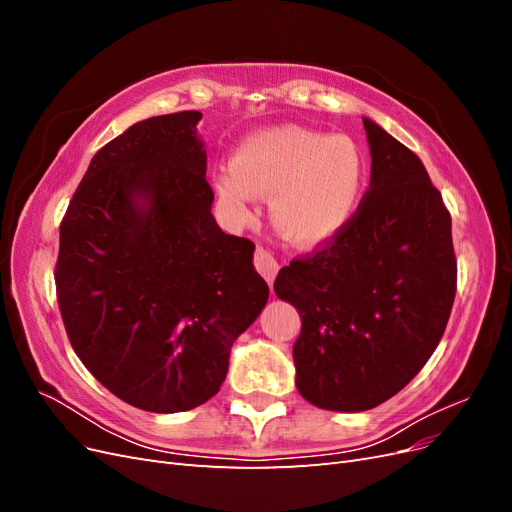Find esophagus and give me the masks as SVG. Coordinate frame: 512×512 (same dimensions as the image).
Masks as SVG:
<instances>
[{
	"label": "esophagus",
	"instance_id": "esophagus-1",
	"mask_svg": "<svg viewBox=\"0 0 512 512\" xmlns=\"http://www.w3.org/2000/svg\"><path fill=\"white\" fill-rule=\"evenodd\" d=\"M254 267L271 286L277 271H280V262H277V258L269 250H265V247H258V250L254 252Z\"/></svg>",
	"mask_w": 512,
	"mask_h": 512
}]
</instances>
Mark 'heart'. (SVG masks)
<instances>
[{
  "label": "heart",
  "instance_id": "obj_1",
  "mask_svg": "<svg viewBox=\"0 0 512 512\" xmlns=\"http://www.w3.org/2000/svg\"><path fill=\"white\" fill-rule=\"evenodd\" d=\"M365 181L367 162L350 136L288 126L247 138L230 170L215 177V192L235 218L250 213L254 196H271L277 235L314 247L348 224Z\"/></svg>",
  "mask_w": 512,
  "mask_h": 512
}]
</instances>
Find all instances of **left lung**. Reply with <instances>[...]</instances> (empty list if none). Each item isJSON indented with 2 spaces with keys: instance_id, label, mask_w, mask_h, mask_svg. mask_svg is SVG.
<instances>
[{
  "instance_id": "left-lung-1",
  "label": "left lung",
  "mask_w": 512,
  "mask_h": 512,
  "mask_svg": "<svg viewBox=\"0 0 512 512\" xmlns=\"http://www.w3.org/2000/svg\"><path fill=\"white\" fill-rule=\"evenodd\" d=\"M371 179L348 224L275 277L297 307V389L363 412L397 395L444 335L457 290L451 213L414 151L363 119Z\"/></svg>"
}]
</instances>
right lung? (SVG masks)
<instances>
[{
    "instance_id": "right-lung-1",
    "label": "right lung",
    "mask_w": 512,
    "mask_h": 512,
    "mask_svg": "<svg viewBox=\"0 0 512 512\" xmlns=\"http://www.w3.org/2000/svg\"><path fill=\"white\" fill-rule=\"evenodd\" d=\"M200 119L151 117L106 143L59 226L55 288L76 356L121 401L158 414L220 391L232 342L269 299L254 243L211 215Z\"/></svg>"
}]
</instances>
